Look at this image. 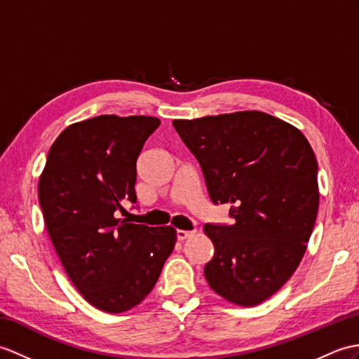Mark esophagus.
<instances>
[{"mask_svg":"<svg viewBox=\"0 0 359 359\" xmlns=\"http://www.w3.org/2000/svg\"><path fill=\"white\" fill-rule=\"evenodd\" d=\"M193 234H194L193 231H183V229H179V231H177V240L182 241V240H185V238L191 237Z\"/></svg>","mask_w":359,"mask_h":359,"instance_id":"esophagus-1","label":"esophagus"}]
</instances>
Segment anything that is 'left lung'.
I'll list each match as a JSON object with an SVG mask.
<instances>
[{
    "instance_id": "left-lung-1",
    "label": "left lung",
    "mask_w": 359,
    "mask_h": 359,
    "mask_svg": "<svg viewBox=\"0 0 359 359\" xmlns=\"http://www.w3.org/2000/svg\"><path fill=\"white\" fill-rule=\"evenodd\" d=\"M202 166L214 203H229L231 226L205 224L214 257L208 285L226 302L257 306L292 277L320 203L318 163L304 135L263 111L176 119Z\"/></svg>"
}]
</instances>
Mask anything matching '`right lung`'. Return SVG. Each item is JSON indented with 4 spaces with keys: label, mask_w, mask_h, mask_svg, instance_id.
I'll return each instance as SVG.
<instances>
[{
    "label": "right lung",
    "mask_w": 359,
    "mask_h": 359,
    "mask_svg": "<svg viewBox=\"0 0 359 359\" xmlns=\"http://www.w3.org/2000/svg\"><path fill=\"white\" fill-rule=\"evenodd\" d=\"M151 116H96L67 127L50 147L38 197L55 251L79 294L108 313L151 292L176 229L116 219L136 203V162L159 127Z\"/></svg>",
    "instance_id": "1"
}]
</instances>
